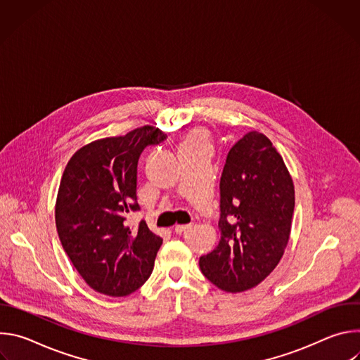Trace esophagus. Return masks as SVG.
<instances>
[{
  "mask_svg": "<svg viewBox=\"0 0 360 360\" xmlns=\"http://www.w3.org/2000/svg\"><path fill=\"white\" fill-rule=\"evenodd\" d=\"M191 229V225H175V228H174V231L178 233V235H182V233H185L186 231H189Z\"/></svg>",
  "mask_w": 360,
  "mask_h": 360,
  "instance_id": "34e87169",
  "label": "esophagus"
}]
</instances>
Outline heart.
<instances>
[{
    "instance_id": "obj_1",
    "label": "heart",
    "mask_w": 360,
    "mask_h": 360,
    "mask_svg": "<svg viewBox=\"0 0 360 360\" xmlns=\"http://www.w3.org/2000/svg\"><path fill=\"white\" fill-rule=\"evenodd\" d=\"M181 149H193V148H205L210 149L211 146V134L203 127L191 128L181 141Z\"/></svg>"
}]
</instances>
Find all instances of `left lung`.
I'll list each match as a JSON object with an SVG mask.
<instances>
[{"label":"left lung","mask_w":360,"mask_h":360,"mask_svg":"<svg viewBox=\"0 0 360 360\" xmlns=\"http://www.w3.org/2000/svg\"><path fill=\"white\" fill-rule=\"evenodd\" d=\"M221 238L199 258L208 281L225 292L258 286L289 242L295 186L271 139L250 131L229 150L221 176Z\"/></svg>","instance_id":"1"}]
</instances>
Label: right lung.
<instances>
[{
	"mask_svg": "<svg viewBox=\"0 0 360 360\" xmlns=\"http://www.w3.org/2000/svg\"><path fill=\"white\" fill-rule=\"evenodd\" d=\"M165 134L152 125L81 146L68 161L56 202L64 250L89 288L127 296L152 274L162 239L145 221L132 231L125 217L138 211L136 167L141 152Z\"/></svg>",
	"mask_w": 360,
	"mask_h": 360,
	"instance_id": "right-lung-1",
	"label": "right lung"
}]
</instances>
